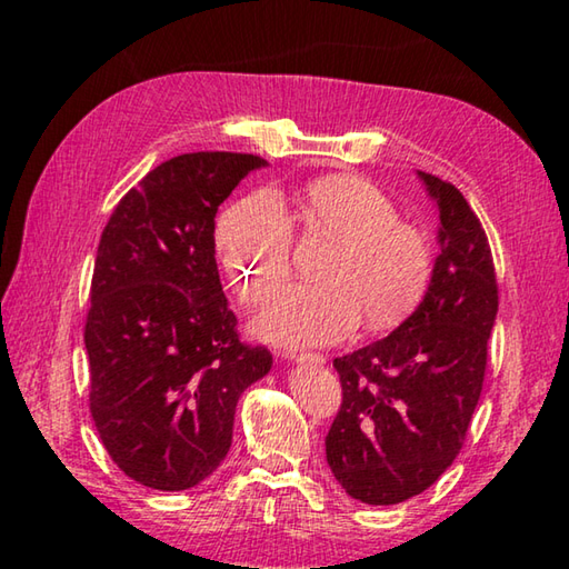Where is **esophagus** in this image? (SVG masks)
Returning a JSON list of instances; mask_svg holds the SVG:
<instances>
[{
  "label": "esophagus",
  "mask_w": 569,
  "mask_h": 569,
  "mask_svg": "<svg viewBox=\"0 0 569 569\" xmlns=\"http://www.w3.org/2000/svg\"><path fill=\"white\" fill-rule=\"evenodd\" d=\"M288 359L296 361V363H311V366H321L326 363V359L321 353H291Z\"/></svg>",
  "instance_id": "34e87169"
}]
</instances>
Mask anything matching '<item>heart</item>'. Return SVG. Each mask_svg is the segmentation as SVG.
<instances>
[{
	"label": "heart",
	"instance_id": "1",
	"mask_svg": "<svg viewBox=\"0 0 569 569\" xmlns=\"http://www.w3.org/2000/svg\"><path fill=\"white\" fill-rule=\"evenodd\" d=\"M393 200L359 176H326L298 192L293 220L303 236L333 240L321 283L288 286L256 316L253 331L278 346H323L361 321L389 329L407 319L427 291L429 240L397 218ZM273 192L236 200L218 220L220 266L243 303H261L288 278L293 228Z\"/></svg>",
	"mask_w": 569,
	"mask_h": 569
}]
</instances>
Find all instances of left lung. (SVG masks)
Segmentation results:
<instances>
[{
	"mask_svg": "<svg viewBox=\"0 0 569 569\" xmlns=\"http://www.w3.org/2000/svg\"><path fill=\"white\" fill-rule=\"evenodd\" d=\"M439 210V256L421 303L381 341L333 359L343 401L326 461L346 495L399 505L457 459L477 409L497 319L492 250L467 198L417 172Z\"/></svg>",
	"mask_w": 569,
	"mask_h": 569,
	"instance_id": "left-lung-1",
	"label": "left lung"
}]
</instances>
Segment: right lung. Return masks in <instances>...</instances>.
<instances>
[{
	"label": "right lung",
	"instance_id": "right-lung-1",
	"mask_svg": "<svg viewBox=\"0 0 569 569\" xmlns=\"http://www.w3.org/2000/svg\"><path fill=\"white\" fill-rule=\"evenodd\" d=\"M243 152H188L150 170L102 230L84 323L90 411L124 475L160 492L213 475L240 393L273 356L240 343L216 263V213L248 172Z\"/></svg>",
	"mask_w": 569,
	"mask_h": 569
}]
</instances>
